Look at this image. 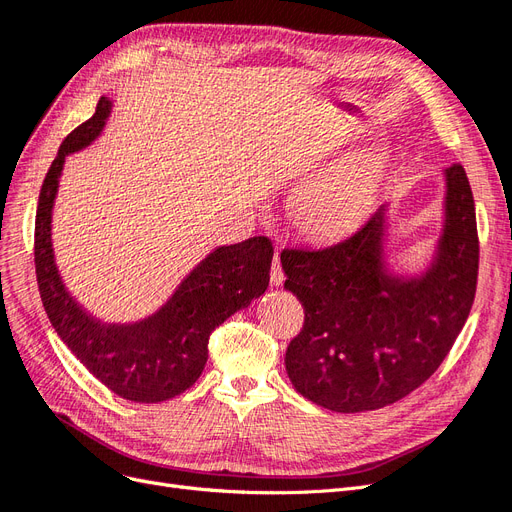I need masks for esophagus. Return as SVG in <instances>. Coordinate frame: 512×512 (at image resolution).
Masks as SVG:
<instances>
[{
    "instance_id": "esophagus-1",
    "label": "esophagus",
    "mask_w": 512,
    "mask_h": 512,
    "mask_svg": "<svg viewBox=\"0 0 512 512\" xmlns=\"http://www.w3.org/2000/svg\"><path fill=\"white\" fill-rule=\"evenodd\" d=\"M281 281H284V271H281V264H279V256L275 254L271 260V284L279 286Z\"/></svg>"
}]
</instances>
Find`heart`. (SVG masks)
<instances>
[{
    "label": "heart",
    "instance_id": "obj_1",
    "mask_svg": "<svg viewBox=\"0 0 512 512\" xmlns=\"http://www.w3.org/2000/svg\"><path fill=\"white\" fill-rule=\"evenodd\" d=\"M373 156L356 152L305 184L294 203V222L311 235H334L354 224L366 207Z\"/></svg>",
    "mask_w": 512,
    "mask_h": 512
}]
</instances>
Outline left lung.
<instances>
[{"instance_id": "8db88e82", "label": "left lung", "mask_w": 512, "mask_h": 512, "mask_svg": "<svg viewBox=\"0 0 512 512\" xmlns=\"http://www.w3.org/2000/svg\"><path fill=\"white\" fill-rule=\"evenodd\" d=\"M383 214L322 248H284V288L305 309L286 349L298 394L337 413L409 396L443 364L477 294L479 233L462 165L447 169V224L434 267L413 281L381 271Z\"/></svg>"}]
</instances>
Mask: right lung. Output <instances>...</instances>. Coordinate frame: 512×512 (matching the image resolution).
<instances>
[{"label":"right lung","mask_w":512,"mask_h":512,"mask_svg":"<svg viewBox=\"0 0 512 512\" xmlns=\"http://www.w3.org/2000/svg\"><path fill=\"white\" fill-rule=\"evenodd\" d=\"M110 105L105 97L99 99L95 114L63 139L46 173L35 214V275L52 328L88 373L120 398L163 402L199 379L211 332L267 290L273 245L269 237H252L211 252L167 305L139 324H101L88 315L59 277L50 243V214L65 156L101 133Z\"/></svg>","instance_id":"1"}]
</instances>
